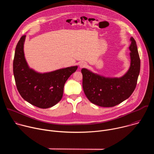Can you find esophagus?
<instances>
[{"label": "esophagus", "instance_id": "esophagus-1", "mask_svg": "<svg viewBox=\"0 0 154 154\" xmlns=\"http://www.w3.org/2000/svg\"><path fill=\"white\" fill-rule=\"evenodd\" d=\"M86 63L85 62H83V61L80 63V64H79V66H80V68L86 67Z\"/></svg>", "mask_w": 154, "mask_h": 154}]
</instances>
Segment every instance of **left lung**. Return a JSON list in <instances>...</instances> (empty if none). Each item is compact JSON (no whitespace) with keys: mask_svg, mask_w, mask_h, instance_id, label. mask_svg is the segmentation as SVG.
<instances>
[{"mask_svg":"<svg viewBox=\"0 0 154 154\" xmlns=\"http://www.w3.org/2000/svg\"><path fill=\"white\" fill-rule=\"evenodd\" d=\"M130 66L121 77H106L83 68V89L88 100L103 107H112L128 99L134 91L140 71V59L135 40L130 38Z\"/></svg>","mask_w":154,"mask_h":154,"instance_id":"8db88e82","label":"left lung"}]
</instances>
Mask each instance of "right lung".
<instances>
[{
    "instance_id": "1",
    "label": "right lung",
    "mask_w": 154,
    "mask_h": 154,
    "mask_svg": "<svg viewBox=\"0 0 154 154\" xmlns=\"http://www.w3.org/2000/svg\"><path fill=\"white\" fill-rule=\"evenodd\" d=\"M26 35L18 41L13 60V74L17 89L21 97L40 108H48L59 102L64 85L77 70V66L40 73L30 68L26 60L24 45Z\"/></svg>"
}]
</instances>
